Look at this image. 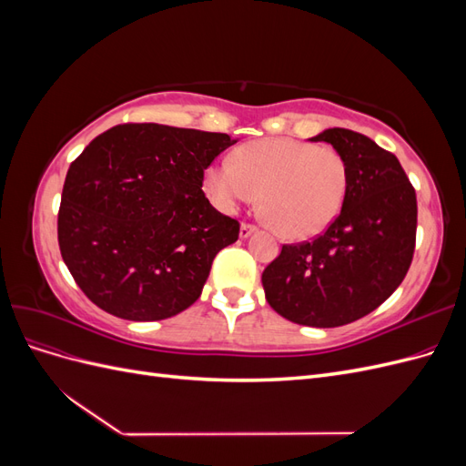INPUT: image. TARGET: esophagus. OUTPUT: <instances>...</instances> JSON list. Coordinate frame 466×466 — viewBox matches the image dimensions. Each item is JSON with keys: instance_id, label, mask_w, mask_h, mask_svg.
Segmentation results:
<instances>
[{"instance_id": "obj_1", "label": "esophagus", "mask_w": 466, "mask_h": 466, "mask_svg": "<svg viewBox=\"0 0 466 466\" xmlns=\"http://www.w3.org/2000/svg\"><path fill=\"white\" fill-rule=\"evenodd\" d=\"M255 231H257V225L243 223V225H241V233H238V235H241V238H247V237H250Z\"/></svg>"}]
</instances>
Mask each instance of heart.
Returning <instances> with one entry per match:
<instances>
[{"label":"heart","instance_id":"heart-1","mask_svg":"<svg viewBox=\"0 0 466 466\" xmlns=\"http://www.w3.org/2000/svg\"><path fill=\"white\" fill-rule=\"evenodd\" d=\"M348 187L350 167L340 151L291 137L248 142L204 177L209 200L228 214L262 194L266 223L288 241L327 231L340 216Z\"/></svg>","mask_w":466,"mask_h":466}]
</instances>
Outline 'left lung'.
<instances>
[{
  "label": "left lung",
  "mask_w": 466,
  "mask_h": 466,
  "mask_svg": "<svg viewBox=\"0 0 466 466\" xmlns=\"http://www.w3.org/2000/svg\"><path fill=\"white\" fill-rule=\"evenodd\" d=\"M327 142L350 167L340 216L311 243L284 245L264 268L266 301L284 319L332 329L354 322L390 298L416 247V190L390 151L368 136L329 128Z\"/></svg>",
  "instance_id": "left-lung-1"
}]
</instances>
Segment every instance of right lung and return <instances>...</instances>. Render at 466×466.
<instances>
[{"mask_svg":"<svg viewBox=\"0 0 466 466\" xmlns=\"http://www.w3.org/2000/svg\"><path fill=\"white\" fill-rule=\"evenodd\" d=\"M237 139L163 124H120L72 163L58 211L62 258L103 311L175 317L200 298L238 221L209 204L204 171Z\"/></svg>","mask_w":466,"mask_h":466,"instance_id":"add662e5","label":"right lung"}]
</instances>
